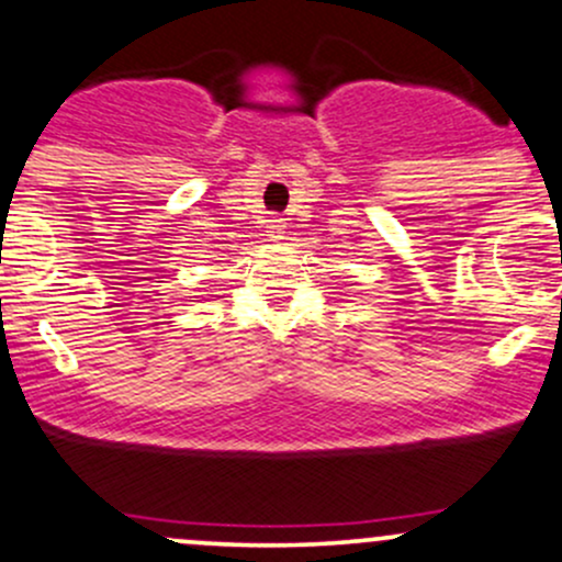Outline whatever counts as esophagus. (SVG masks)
<instances>
[{
    "label": "esophagus",
    "mask_w": 562,
    "mask_h": 562,
    "mask_svg": "<svg viewBox=\"0 0 562 562\" xmlns=\"http://www.w3.org/2000/svg\"><path fill=\"white\" fill-rule=\"evenodd\" d=\"M268 235L270 238H283V233H286V220H279V216H270L268 220Z\"/></svg>",
    "instance_id": "obj_1"
}]
</instances>
